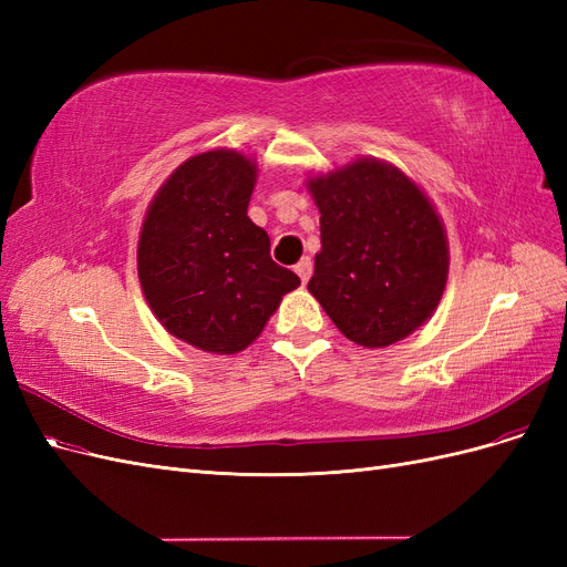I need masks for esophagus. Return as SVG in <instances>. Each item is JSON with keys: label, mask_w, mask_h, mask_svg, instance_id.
I'll return each instance as SVG.
<instances>
[{"label": "esophagus", "mask_w": 567, "mask_h": 567, "mask_svg": "<svg viewBox=\"0 0 567 567\" xmlns=\"http://www.w3.org/2000/svg\"><path fill=\"white\" fill-rule=\"evenodd\" d=\"M296 274H298L302 284L310 281V277H312V260H310V257H302V260L296 265Z\"/></svg>", "instance_id": "esophagus-1"}]
</instances>
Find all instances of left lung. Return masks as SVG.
Instances as JSON below:
<instances>
[{
    "label": "left lung",
    "instance_id": "8db88e82",
    "mask_svg": "<svg viewBox=\"0 0 567 567\" xmlns=\"http://www.w3.org/2000/svg\"><path fill=\"white\" fill-rule=\"evenodd\" d=\"M321 250L307 290L338 331L388 348L431 319L450 274V241L423 188L388 161L359 156L307 177Z\"/></svg>",
    "mask_w": 567,
    "mask_h": 567
}]
</instances>
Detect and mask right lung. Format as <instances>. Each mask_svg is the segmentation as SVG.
Segmentation results:
<instances>
[{"label":"right lung","mask_w":567,"mask_h":567,"mask_svg":"<svg viewBox=\"0 0 567 567\" xmlns=\"http://www.w3.org/2000/svg\"><path fill=\"white\" fill-rule=\"evenodd\" d=\"M257 163L234 148L186 158L148 203L136 271L163 329L210 354H236L262 333L298 274L269 257L248 217Z\"/></svg>","instance_id":"1"}]
</instances>
